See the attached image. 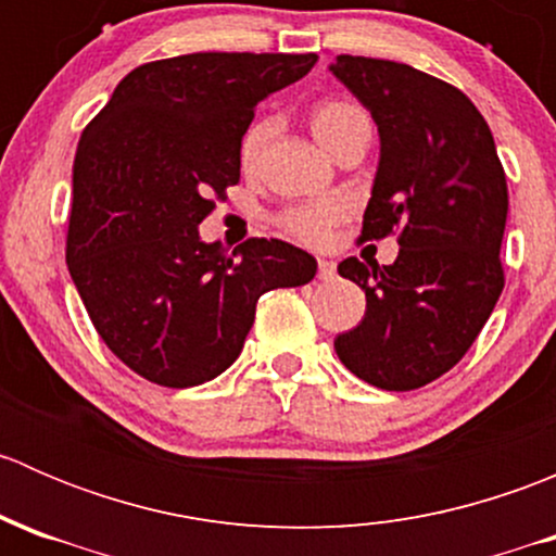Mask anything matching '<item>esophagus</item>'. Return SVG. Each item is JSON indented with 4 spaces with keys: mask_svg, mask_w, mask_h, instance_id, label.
<instances>
[{
    "mask_svg": "<svg viewBox=\"0 0 556 556\" xmlns=\"http://www.w3.org/2000/svg\"><path fill=\"white\" fill-rule=\"evenodd\" d=\"M317 277L323 279V282L333 279L336 277V263L333 261H325V257H319V261H317Z\"/></svg>",
    "mask_w": 556,
    "mask_h": 556,
    "instance_id": "34e87169",
    "label": "esophagus"
}]
</instances>
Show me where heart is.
<instances>
[{
    "label": "heart",
    "mask_w": 556,
    "mask_h": 556,
    "mask_svg": "<svg viewBox=\"0 0 556 556\" xmlns=\"http://www.w3.org/2000/svg\"><path fill=\"white\" fill-rule=\"evenodd\" d=\"M312 131L319 139L323 148L336 153L344 139H350L357 131H371L368 115L357 104L350 102H323L314 106L312 112ZM268 123H255L250 131L244 134L242 148H239V159L242 166L255 164L257 153H261L263 142H266ZM344 220V206L339 201H314V204L293 206L282 215V228L293 233L299 242L323 247L333 237V228Z\"/></svg>",
    "instance_id": "heart-1"
}]
</instances>
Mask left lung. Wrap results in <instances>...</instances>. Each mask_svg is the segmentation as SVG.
I'll return each mask as SVG.
<instances>
[{
  "label": "left lung",
  "instance_id": "obj_1",
  "mask_svg": "<svg viewBox=\"0 0 556 556\" xmlns=\"http://www.w3.org/2000/svg\"><path fill=\"white\" fill-rule=\"evenodd\" d=\"M379 128L363 239L397 231L395 263H339L366 290L339 361L382 390H417L468 352L503 293L508 188L490 126L450 83L408 64L339 55L328 66Z\"/></svg>",
  "mask_w": 556,
  "mask_h": 556
}]
</instances>
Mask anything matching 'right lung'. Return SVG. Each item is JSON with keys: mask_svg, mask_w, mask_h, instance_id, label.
Returning <instances> with one entry per match:
<instances>
[{"mask_svg": "<svg viewBox=\"0 0 556 556\" xmlns=\"http://www.w3.org/2000/svg\"><path fill=\"white\" fill-rule=\"evenodd\" d=\"M314 53H188L128 72L88 123L72 169L66 266L104 344L139 377L195 387L242 352L274 288L317 261L282 239L204 242L212 195L239 182L257 102L301 80Z\"/></svg>", "mask_w": 556, "mask_h": 556, "instance_id": "1", "label": "right lung"}]
</instances>
